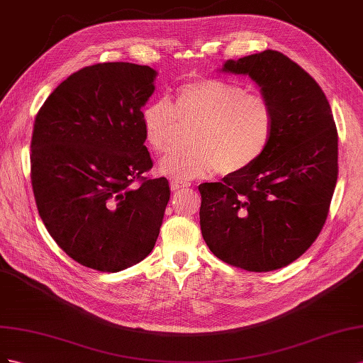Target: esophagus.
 Returning <instances> with one entry per match:
<instances>
[{"label": "esophagus", "mask_w": 363, "mask_h": 363, "mask_svg": "<svg viewBox=\"0 0 363 363\" xmlns=\"http://www.w3.org/2000/svg\"><path fill=\"white\" fill-rule=\"evenodd\" d=\"M185 187H189V184H187V182L176 181V179H172V181H170V189H172V191H178V190L185 189Z\"/></svg>", "instance_id": "34e87169"}]
</instances>
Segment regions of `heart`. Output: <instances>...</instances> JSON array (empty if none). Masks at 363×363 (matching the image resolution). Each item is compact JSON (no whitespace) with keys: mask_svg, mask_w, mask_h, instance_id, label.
Here are the masks:
<instances>
[{"mask_svg":"<svg viewBox=\"0 0 363 363\" xmlns=\"http://www.w3.org/2000/svg\"><path fill=\"white\" fill-rule=\"evenodd\" d=\"M179 122L194 124L193 147L161 161L162 173L176 181L217 170L222 174L246 172L264 157L275 135V112L269 99L216 77L185 82L174 92V105L158 99L141 111L144 138L158 153L178 146Z\"/></svg>","mask_w":363,"mask_h":363,"instance_id":"1","label":"heart"}]
</instances>
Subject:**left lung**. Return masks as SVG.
<instances>
[{"label": "left lung", "instance_id": "left-lung-1", "mask_svg": "<svg viewBox=\"0 0 363 363\" xmlns=\"http://www.w3.org/2000/svg\"><path fill=\"white\" fill-rule=\"evenodd\" d=\"M272 103L275 135L251 169L199 185L201 230L222 262L269 272L301 257L325 223L337 181V130L316 80L275 50L226 60Z\"/></svg>", "mask_w": 363, "mask_h": 363}]
</instances>
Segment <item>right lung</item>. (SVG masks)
<instances>
[{"label":"right lung","instance_id":"obj_1","mask_svg":"<svg viewBox=\"0 0 363 363\" xmlns=\"http://www.w3.org/2000/svg\"><path fill=\"white\" fill-rule=\"evenodd\" d=\"M157 71L129 62L79 69L35 118L32 187L40 219L72 260L118 272L146 258L158 239L169 181L150 179L141 108Z\"/></svg>","mask_w":363,"mask_h":363}]
</instances>
